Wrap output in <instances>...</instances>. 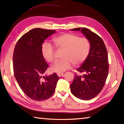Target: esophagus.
Segmentation results:
<instances>
[{"label":"esophagus","mask_w":124,"mask_h":124,"mask_svg":"<svg viewBox=\"0 0 124 124\" xmlns=\"http://www.w3.org/2000/svg\"><path fill=\"white\" fill-rule=\"evenodd\" d=\"M57 75L58 76H59V77H62V76H64V73H61V72H58L57 73Z\"/></svg>","instance_id":"obj_1"}]
</instances>
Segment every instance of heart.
Here are the masks:
<instances>
[{"mask_svg":"<svg viewBox=\"0 0 124 124\" xmlns=\"http://www.w3.org/2000/svg\"><path fill=\"white\" fill-rule=\"evenodd\" d=\"M55 46L63 49L62 59L56 61L51 67L52 71L62 72L70 69L72 63L79 65L85 61L90 52L91 44L85 37L79 38L75 34L63 33L53 39ZM41 54L48 62L55 59L54 47L48 43H44L41 46Z\"/></svg>","mask_w":124,"mask_h":124,"instance_id":"1","label":"heart"}]
</instances>
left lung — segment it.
<instances>
[{
    "label": "left lung",
    "mask_w": 124,
    "mask_h": 124,
    "mask_svg": "<svg viewBox=\"0 0 124 124\" xmlns=\"http://www.w3.org/2000/svg\"><path fill=\"white\" fill-rule=\"evenodd\" d=\"M91 44L90 52L81 66L77 69L83 75L75 73L70 85L71 92L76 97L89 100L97 95L104 86L109 71L107 50L101 38L88 29L78 28Z\"/></svg>",
    "instance_id": "8db88e82"
}]
</instances>
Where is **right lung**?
<instances>
[{"label":"right lung","mask_w":124,"mask_h":124,"mask_svg":"<svg viewBox=\"0 0 124 124\" xmlns=\"http://www.w3.org/2000/svg\"><path fill=\"white\" fill-rule=\"evenodd\" d=\"M55 32L54 30L33 29L24 34L15 46L13 56L15 78L22 91L35 101L51 97L59 79L56 73L42 76L48 67L41 54L42 44Z\"/></svg>","instance_id":"add662e5"}]
</instances>
